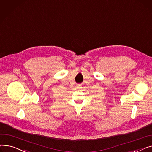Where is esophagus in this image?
<instances>
[{
	"label": "esophagus",
	"mask_w": 152,
	"mask_h": 152,
	"mask_svg": "<svg viewBox=\"0 0 152 152\" xmlns=\"http://www.w3.org/2000/svg\"><path fill=\"white\" fill-rule=\"evenodd\" d=\"M79 87H80V86L77 85V88H79Z\"/></svg>",
	"instance_id": "obj_1"
}]
</instances>
